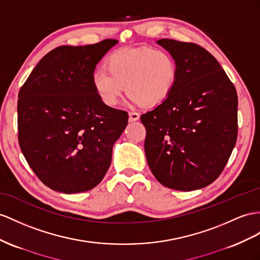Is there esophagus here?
<instances>
[{"label":"esophagus","instance_id":"esophagus-1","mask_svg":"<svg viewBox=\"0 0 260 260\" xmlns=\"http://www.w3.org/2000/svg\"><path fill=\"white\" fill-rule=\"evenodd\" d=\"M139 118V114L137 112H129L128 113V119L129 122H134V121H137V119Z\"/></svg>","mask_w":260,"mask_h":260}]
</instances>
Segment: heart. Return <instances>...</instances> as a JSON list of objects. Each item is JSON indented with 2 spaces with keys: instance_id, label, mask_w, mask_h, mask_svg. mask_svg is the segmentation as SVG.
Segmentation results:
<instances>
[{
  "instance_id": "1",
  "label": "heart",
  "mask_w": 260,
  "mask_h": 260,
  "mask_svg": "<svg viewBox=\"0 0 260 260\" xmlns=\"http://www.w3.org/2000/svg\"><path fill=\"white\" fill-rule=\"evenodd\" d=\"M178 63L171 52L162 48H126L108 58L106 68L94 70L93 90L108 106H115L126 93L145 108L161 104L174 90Z\"/></svg>"
}]
</instances>
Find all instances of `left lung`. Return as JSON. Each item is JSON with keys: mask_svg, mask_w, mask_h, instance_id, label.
Wrapping results in <instances>:
<instances>
[{"mask_svg": "<svg viewBox=\"0 0 260 260\" xmlns=\"http://www.w3.org/2000/svg\"><path fill=\"white\" fill-rule=\"evenodd\" d=\"M157 43L176 58L178 78L170 95L141 116L146 158L165 187L201 189L222 174L236 144V89L201 46L174 39Z\"/></svg>", "mask_w": 260, "mask_h": 260, "instance_id": "8db88e82", "label": "left lung"}]
</instances>
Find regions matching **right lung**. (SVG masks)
I'll use <instances>...</instances> for the list:
<instances>
[{
  "label": "right lung",
  "mask_w": 260,
  "mask_h": 260,
  "mask_svg": "<svg viewBox=\"0 0 260 260\" xmlns=\"http://www.w3.org/2000/svg\"><path fill=\"white\" fill-rule=\"evenodd\" d=\"M115 44L116 39H104L52 49L19 90V147L39 180L52 190L67 194L91 190L110 168L113 145L128 114L105 105L91 77Z\"/></svg>",
  "instance_id": "right-lung-1"
}]
</instances>
